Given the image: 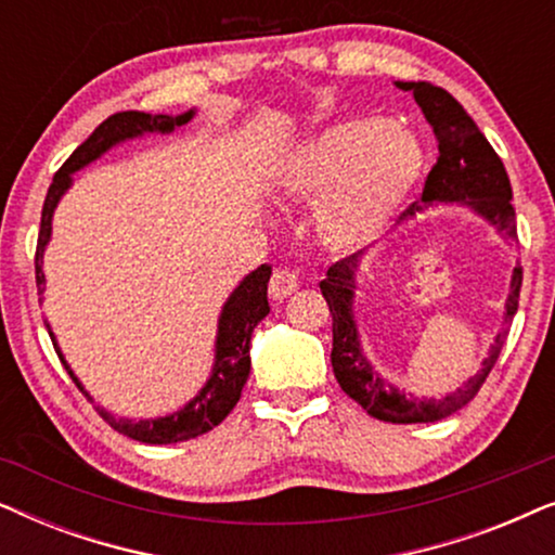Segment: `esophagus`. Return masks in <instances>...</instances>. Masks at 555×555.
<instances>
[{"label": "esophagus", "instance_id": "obj_1", "mask_svg": "<svg viewBox=\"0 0 555 555\" xmlns=\"http://www.w3.org/2000/svg\"><path fill=\"white\" fill-rule=\"evenodd\" d=\"M298 287H300L298 272L291 268H278L275 272H272V280H270V298L285 300L287 295H293Z\"/></svg>", "mask_w": 555, "mask_h": 555}]
</instances>
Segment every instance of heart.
Masks as SVG:
<instances>
[{
	"mask_svg": "<svg viewBox=\"0 0 555 555\" xmlns=\"http://www.w3.org/2000/svg\"><path fill=\"white\" fill-rule=\"evenodd\" d=\"M424 166L409 128L356 118L310 135L275 169L280 194L313 204L318 237L333 249L374 242L399 215Z\"/></svg>",
	"mask_w": 555,
	"mask_h": 555,
	"instance_id": "heart-1",
	"label": "heart"
}]
</instances>
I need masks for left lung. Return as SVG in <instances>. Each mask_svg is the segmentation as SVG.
<instances>
[{"label":"left lung","instance_id":"left-lung-1","mask_svg":"<svg viewBox=\"0 0 555 555\" xmlns=\"http://www.w3.org/2000/svg\"><path fill=\"white\" fill-rule=\"evenodd\" d=\"M404 93H412L420 105L424 118L431 126L437 139L439 158L435 169L429 171L427 184H424L422 202H414L399 222L404 224L416 215H424L435 204H460L488 222L500 237L515 240V209H513V189L507 171L495 149L480 133V128L469 113L447 93L444 88L431 86L427 80L420 82H393ZM366 249L340 260L328 270V278L321 280V293L333 315V351L331 363L340 389L348 397L366 409L371 416L391 424H420V422H439L444 416L460 412L467 401L475 399L480 391L490 369L495 366L500 348L505 344L507 328H503L492 340L480 363V371L462 382L457 389L444 393L442 399L414 397L404 393L397 384H391L382 371L374 366L363 351L359 323H356V287H359V270ZM522 272L520 268L511 275V293L505 300V323L513 321L518 310Z\"/></svg>","mask_w":555,"mask_h":555}]
</instances>
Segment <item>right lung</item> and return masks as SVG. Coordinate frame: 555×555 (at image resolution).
Returning a JSON list of instances; mask_svg holds the SVG:
<instances>
[{"label": "right lung", "mask_w": 555, "mask_h": 555, "mask_svg": "<svg viewBox=\"0 0 555 555\" xmlns=\"http://www.w3.org/2000/svg\"><path fill=\"white\" fill-rule=\"evenodd\" d=\"M194 116H196V108L179 113V116H169V113L151 116V113L124 111V113H116V116L105 118L103 124L90 133V139L73 151V156L67 158L63 169L55 173V179H52V184L48 189V196H44L40 237H37V255H35V275H37V293H40V300L44 293L42 260H44V249H48L50 237H52V217H55L60 199H63L67 189L73 186V173L98 162V158L108 154L113 146H118V143L141 139V135L146 133H173L177 128L186 126ZM270 275H272L270 264H260V268L242 278L240 285L230 293V298L224 300V306L219 310V318H217L215 361H211L209 378L184 406L166 416H151V420H139V422L126 420V416H113L108 409L103 406H95L98 414H101L113 429L120 431V435L131 437L135 442H143V444H177L199 435H207L209 429H215L217 424L232 412L234 404L240 401L242 386L247 384L249 366H253V361H249V340H253L257 323L270 313V306H268ZM44 325H48L52 346H55L65 371L70 374L75 386H78V389L93 401V397H90L80 378L75 376L70 363L65 361L63 348H60L50 323Z\"/></svg>", "instance_id": "1"}]
</instances>
